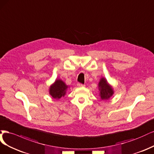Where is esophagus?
Instances as JSON below:
<instances>
[{"label":"esophagus","mask_w":154,"mask_h":154,"mask_svg":"<svg viewBox=\"0 0 154 154\" xmlns=\"http://www.w3.org/2000/svg\"><path fill=\"white\" fill-rule=\"evenodd\" d=\"M77 86L79 87V88H82V87L85 86V85H84V84H81V83H78V84H77Z\"/></svg>","instance_id":"obj_1"}]
</instances>
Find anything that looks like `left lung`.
<instances>
[{
  "mask_svg": "<svg viewBox=\"0 0 154 154\" xmlns=\"http://www.w3.org/2000/svg\"><path fill=\"white\" fill-rule=\"evenodd\" d=\"M99 96L101 100H107L113 95L115 91L111 84L109 83L105 77H102L98 84Z\"/></svg>",
  "mask_w": 154,
  "mask_h": 154,
  "instance_id": "8db88e82",
  "label": "left lung"
}]
</instances>
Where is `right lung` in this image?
<instances>
[{"mask_svg":"<svg viewBox=\"0 0 154 154\" xmlns=\"http://www.w3.org/2000/svg\"><path fill=\"white\" fill-rule=\"evenodd\" d=\"M68 88L69 86L61 79H56L48 88L49 95L53 98L59 100L62 97L65 96Z\"/></svg>","mask_w":154,"mask_h":154,"instance_id":"obj_1","label":"right lung"}]
</instances>
